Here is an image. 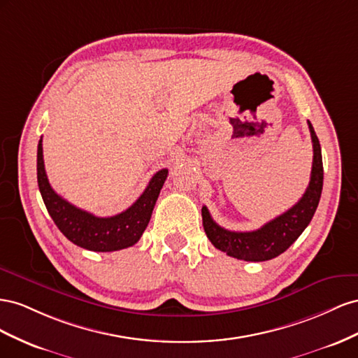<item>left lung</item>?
<instances>
[{"mask_svg":"<svg viewBox=\"0 0 358 358\" xmlns=\"http://www.w3.org/2000/svg\"><path fill=\"white\" fill-rule=\"evenodd\" d=\"M308 124L313 144V162L309 186L306 189L301 199L288 211H285L280 216L265 223L259 229L250 232H236L219 227L211 219L208 208L203 206V231H206L214 248L229 255L232 258L261 262L279 257L280 253L287 250L301 236V232L310 223L316 207H318L324 181L321 145L310 121H308Z\"/></svg>","mask_w":358,"mask_h":358,"instance_id":"left-lung-1","label":"left lung"}]
</instances>
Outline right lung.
I'll use <instances>...</instances> for the list:
<instances>
[{"label":"right lung","mask_w":358,"mask_h":358,"mask_svg":"<svg viewBox=\"0 0 358 358\" xmlns=\"http://www.w3.org/2000/svg\"><path fill=\"white\" fill-rule=\"evenodd\" d=\"M166 177L168 169H160L150 180L144 193L126 211L112 217H97L71 206L50 187L45 171L42 139L38 141L37 182L48 213L67 240L87 250L114 252L138 243L151 219L152 208Z\"/></svg>","instance_id":"right-lung-1"}]
</instances>
